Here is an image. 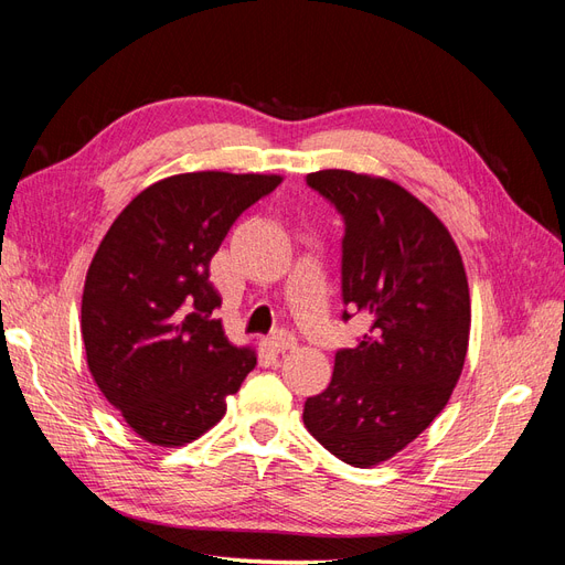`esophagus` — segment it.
<instances>
[{"label": "esophagus", "mask_w": 565, "mask_h": 565, "mask_svg": "<svg viewBox=\"0 0 565 565\" xmlns=\"http://www.w3.org/2000/svg\"><path fill=\"white\" fill-rule=\"evenodd\" d=\"M273 347H276L278 351H289V349H295V347H297V337H295L292 332H287V330L273 332Z\"/></svg>", "instance_id": "obj_1"}]
</instances>
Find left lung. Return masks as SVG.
I'll return each mask as SVG.
<instances>
[{"instance_id":"obj_1","label":"left lung","mask_w":565,"mask_h":565,"mask_svg":"<svg viewBox=\"0 0 565 565\" xmlns=\"http://www.w3.org/2000/svg\"><path fill=\"white\" fill-rule=\"evenodd\" d=\"M306 181L344 216L341 297L370 330L337 351L332 382L306 401L303 424L324 450L370 469L413 443L452 396L471 330L467 270L446 224L396 181L349 169Z\"/></svg>"}]
</instances>
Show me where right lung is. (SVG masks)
Segmentation results:
<instances>
[{"mask_svg":"<svg viewBox=\"0 0 565 565\" xmlns=\"http://www.w3.org/2000/svg\"><path fill=\"white\" fill-rule=\"evenodd\" d=\"M280 174L188 172L148 185L113 221L87 270V365L131 431L160 448L198 440L256 365L212 318L210 262Z\"/></svg>","mask_w":565,"mask_h":565,"instance_id":"obj_1","label":"right lung"}]
</instances>
